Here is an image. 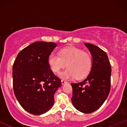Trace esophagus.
I'll return each mask as SVG.
<instances>
[{"instance_id": "1", "label": "esophagus", "mask_w": 127, "mask_h": 127, "mask_svg": "<svg viewBox=\"0 0 127 127\" xmlns=\"http://www.w3.org/2000/svg\"><path fill=\"white\" fill-rule=\"evenodd\" d=\"M66 83H67V82L65 81V80H64V79L62 80V84H63H63H66Z\"/></svg>"}]
</instances>
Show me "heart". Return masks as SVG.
<instances>
[{
	"label": "heart",
	"instance_id": "obj_1",
	"mask_svg": "<svg viewBox=\"0 0 127 127\" xmlns=\"http://www.w3.org/2000/svg\"><path fill=\"white\" fill-rule=\"evenodd\" d=\"M49 65L54 73H59L66 65L67 68L59 74L65 79H78L85 77L91 68L92 61L90 55L82 49L69 46L61 49L59 54L52 52L48 59Z\"/></svg>",
	"mask_w": 127,
	"mask_h": 127
}]
</instances>
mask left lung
<instances>
[{"label": "left lung", "mask_w": 127, "mask_h": 127, "mask_svg": "<svg viewBox=\"0 0 127 127\" xmlns=\"http://www.w3.org/2000/svg\"><path fill=\"white\" fill-rule=\"evenodd\" d=\"M93 57V65L87 78L72 83V102L79 111L90 113L101 107L110 90L111 67L107 55L98 46L85 43Z\"/></svg>", "instance_id": "1"}]
</instances>
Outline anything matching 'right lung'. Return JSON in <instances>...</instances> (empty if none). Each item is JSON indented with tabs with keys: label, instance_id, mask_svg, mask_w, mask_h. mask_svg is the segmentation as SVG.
Instances as JSON below:
<instances>
[{
	"label": "right lung",
	"instance_id": "1",
	"mask_svg": "<svg viewBox=\"0 0 127 127\" xmlns=\"http://www.w3.org/2000/svg\"><path fill=\"white\" fill-rule=\"evenodd\" d=\"M56 46L53 42H34L19 52L13 64L14 94L22 107L31 114L48 111L54 103L55 93L62 85L48 62Z\"/></svg>",
	"mask_w": 127,
	"mask_h": 127
}]
</instances>
